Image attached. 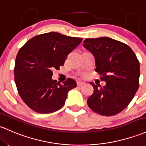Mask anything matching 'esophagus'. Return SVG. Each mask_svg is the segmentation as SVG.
Segmentation results:
<instances>
[{"label":"esophagus","instance_id":"esophagus-1","mask_svg":"<svg viewBox=\"0 0 146 146\" xmlns=\"http://www.w3.org/2000/svg\"><path fill=\"white\" fill-rule=\"evenodd\" d=\"M84 82H78L77 83V85H78V86H81L84 85Z\"/></svg>","mask_w":146,"mask_h":146}]
</instances>
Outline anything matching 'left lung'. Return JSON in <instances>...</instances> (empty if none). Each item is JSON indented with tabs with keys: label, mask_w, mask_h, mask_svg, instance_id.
Instances as JSON below:
<instances>
[{
	"label": "left lung",
	"mask_w": 146,
	"mask_h": 146,
	"mask_svg": "<svg viewBox=\"0 0 146 146\" xmlns=\"http://www.w3.org/2000/svg\"><path fill=\"white\" fill-rule=\"evenodd\" d=\"M95 57L96 71L106 82L103 87L91 82L94 93L88 106L102 116H113L126 108L138 90L139 62L127 44L110 37L86 39L83 44Z\"/></svg>",
	"instance_id": "left-lung-1"
}]
</instances>
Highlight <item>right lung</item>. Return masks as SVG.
I'll return each instance as SVG.
<instances>
[{"label": "right lung", "instance_id": "1", "mask_svg": "<svg viewBox=\"0 0 146 146\" xmlns=\"http://www.w3.org/2000/svg\"><path fill=\"white\" fill-rule=\"evenodd\" d=\"M82 41V38L51 32L34 36L19 50L14 80L19 96L33 111L48 113L64 106L68 92L76 87V82L68 78L61 84L52 79V70L60 69Z\"/></svg>", "mask_w": 146, "mask_h": 146}]
</instances>
